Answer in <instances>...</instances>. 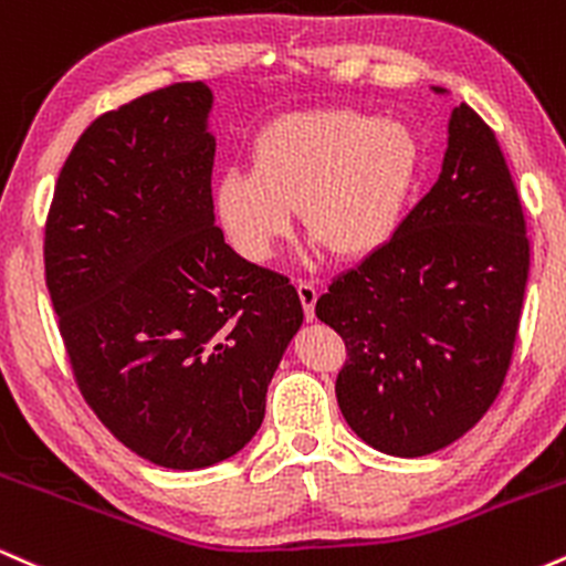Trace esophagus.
<instances>
[{
  "label": "esophagus",
  "instance_id": "obj_1",
  "mask_svg": "<svg viewBox=\"0 0 566 566\" xmlns=\"http://www.w3.org/2000/svg\"><path fill=\"white\" fill-rule=\"evenodd\" d=\"M297 297L303 303V314L305 319H314V308H316V297H319V290H316L314 282H297Z\"/></svg>",
  "mask_w": 566,
  "mask_h": 566
}]
</instances>
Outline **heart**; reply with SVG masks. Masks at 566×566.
Returning <instances> with one entry per match:
<instances>
[{
	"label": "heart",
	"instance_id": "heart-1",
	"mask_svg": "<svg viewBox=\"0 0 566 566\" xmlns=\"http://www.w3.org/2000/svg\"><path fill=\"white\" fill-rule=\"evenodd\" d=\"M252 170L216 184V216L239 255L265 263L292 233L297 207L316 244L367 258L405 223L418 188L420 146L396 119L314 108L269 122L252 140Z\"/></svg>",
	"mask_w": 566,
	"mask_h": 566
}]
</instances>
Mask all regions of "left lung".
Masks as SVG:
<instances>
[{"label": "left lung", "instance_id": "obj_1", "mask_svg": "<svg viewBox=\"0 0 566 566\" xmlns=\"http://www.w3.org/2000/svg\"><path fill=\"white\" fill-rule=\"evenodd\" d=\"M527 274L511 170L490 125L460 103L431 191L316 301L346 343L335 396L356 437L420 458L471 431L509 373Z\"/></svg>", "mask_w": 566, "mask_h": 566}]
</instances>
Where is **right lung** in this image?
Instances as JSON below:
<instances>
[{"mask_svg":"<svg viewBox=\"0 0 566 566\" xmlns=\"http://www.w3.org/2000/svg\"><path fill=\"white\" fill-rule=\"evenodd\" d=\"M212 93L178 82L101 114L57 175L44 282L76 386L127 450L205 469L255 437L303 322L290 279L226 244Z\"/></svg>","mask_w":566,"mask_h":566,"instance_id":"right-lung-1","label":"right lung"}]
</instances>
